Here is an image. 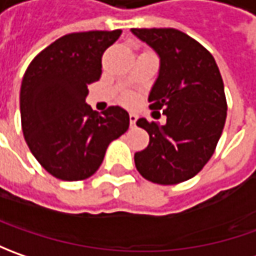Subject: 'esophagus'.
Segmentation results:
<instances>
[{
	"label": "esophagus",
	"instance_id": "34e87169",
	"mask_svg": "<svg viewBox=\"0 0 256 256\" xmlns=\"http://www.w3.org/2000/svg\"><path fill=\"white\" fill-rule=\"evenodd\" d=\"M136 121H138V116L135 114H130V124H131V126H135Z\"/></svg>",
	"mask_w": 256,
	"mask_h": 256
}]
</instances>
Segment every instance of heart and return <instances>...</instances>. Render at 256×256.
<instances>
[{
	"label": "heart",
	"mask_w": 256,
	"mask_h": 256,
	"mask_svg": "<svg viewBox=\"0 0 256 256\" xmlns=\"http://www.w3.org/2000/svg\"><path fill=\"white\" fill-rule=\"evenodd\" d=\"M130 100H131V96H130V95H126V96H125V101H130Z\"/></svg>",
	"instance_id": "1"
}]
</instances>
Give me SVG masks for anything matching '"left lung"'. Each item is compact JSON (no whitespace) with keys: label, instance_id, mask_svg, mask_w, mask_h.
<instances>
[{"label":"left lung","instance_id":"obj_1","mask_svg":"<svg viewBox=\"0 0 256 256\" xmlns=\"http://www.w3.org/2000/svg\"><path fill=\"white\" fill-rule=\"evenodd\" d=\"M138 40L160 56V71L148 101L162 110L166 122L136 125L150 135L148 146L135 154L145 180L174 185L191 180L210 161L226 120V100L218 65L208 50L175 28H132Z\"/></svg>","mask_w":256,"mask_h":256}]
</instances>
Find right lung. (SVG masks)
I'll use <instances>...</instances> for the list:
<instances>
[{
	"instance_id": "add662e5",
	"label": "right lung",
	"mask_w": 256,
	"mask_h": 256,
	"mask_svg": "<svg viewBox=\"0 0 256 256\" xmlns=\"http://www.w3.org/2000/svg\"><path fill=\"white\" fill-rule=\"evenodd\" d=\"M121 32L64 35L25 71L20 91L24 138L36 161L58 180L90 178L102 164L108 145L130 126V115L121 106H110L100 115L85 102L88 85L102 74L104 51Z\"/></svg>"
}]
</instances>
